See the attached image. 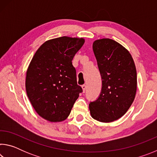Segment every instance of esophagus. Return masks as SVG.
<instances>
[{
	"label": "esophagus",
	"mask_w": 157,
	"mask_h": 157,
	"mask_svg": "<svg viewBox=\"0 0 157 157\" xmlns=\"http://www.w3.org/2000/svg\"><path fill=\"white\" fill-rule=\"evenodd\" d=\"M82 91H83V93H84L85 92V91H86V84H83L82 86Z\"/></svg>",
	"instance_id": "obj_1"
}]
</instances>
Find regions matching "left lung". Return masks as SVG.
<instances>
[{
  "label": "left lung",
  "instance_id": "1",
  "mask_svg": "<svg viewBox=\"0 0 157 157\" xmlns=\"http://www.w3.org/2000/svg\"><path fill=\"white\" fill-rule=\"evenodd\" d=\"M93 50L102 86L99 98L89 104L90 113L98 121L111 123L121 118L134 102L137 88L136 66L128 50L113 39L95 40Z\"/></svg>",
  "mask_w": 157,
  "mask_h": 157
}]
</instances>
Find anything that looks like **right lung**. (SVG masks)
Masks as SVG:
<instances>
[{
	"instance_id": "obj_1",
	"label": "right lung",
	"mask_w": 157,
	"mask_h": 157,
	"mask_svg": "<svg viewBox=\"0 0 157 157\" xmlns=\"http://www.w3.org/2000/svg\"><path fill=\"white\" fill-rule=\"evenodd\" d=\"M84 41L66 36L50 39L32 59L26 72V93L34 110L45 120L65 121L82 91L72 60Z\"/></svg>"
}]
</instances>
